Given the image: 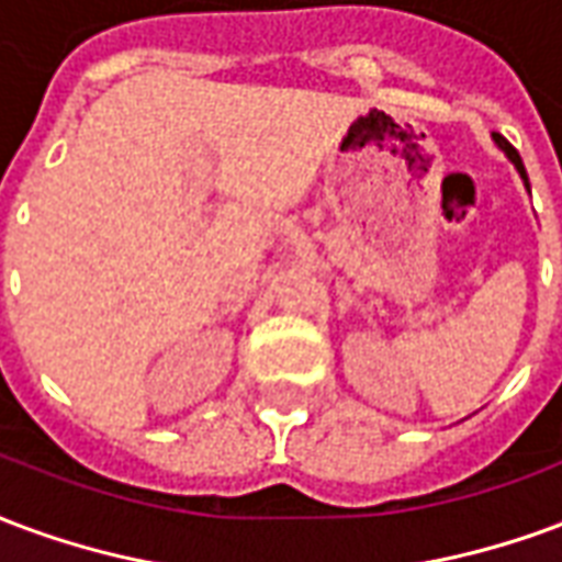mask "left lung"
<instances>
[{"mask_svg": "<svg viewBox=\"0 0 562 562\" xmlns=\"http://www.w3.org/2000/svg\"><path fill=\"white\" fill-rule=\"evenodd\" d=\"M494 143H497L499 149L506 151V158H509V161L515 164V167H518V173H521L524 186H527V191H530V182H527V170H524V164H521V155H518V151H515V146H512V143L506 140V137H499V134H494Z\"/></svg>", "mask_w": 562, "mask_h": 562, "instance_id": "obj_1", "label": "left lung"}]
</instances>
